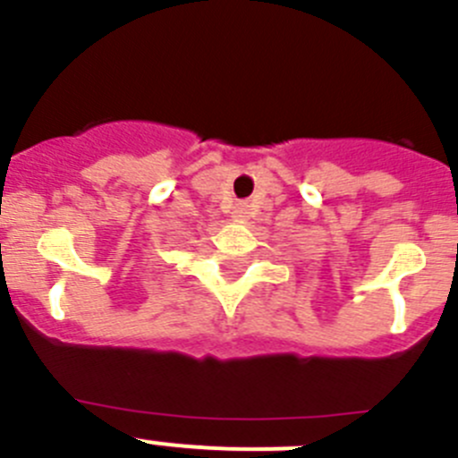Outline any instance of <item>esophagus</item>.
<instances>
[{
  "label": "esophagus",
  "instance_id": "esophagus-1",
  "mask_svg": "<svg viewBox=\"0 0 458 458\" xmlns=\"http://www.w3.org/2000/svg\"><path fill=\"white\" fill-rule=\"evenodd\" d=\"M243 212H246V208H243V206H237V216H243Z\"/></svg>",
  "mask_w": 458,
  "mask_h": 458
}]
</instances>
